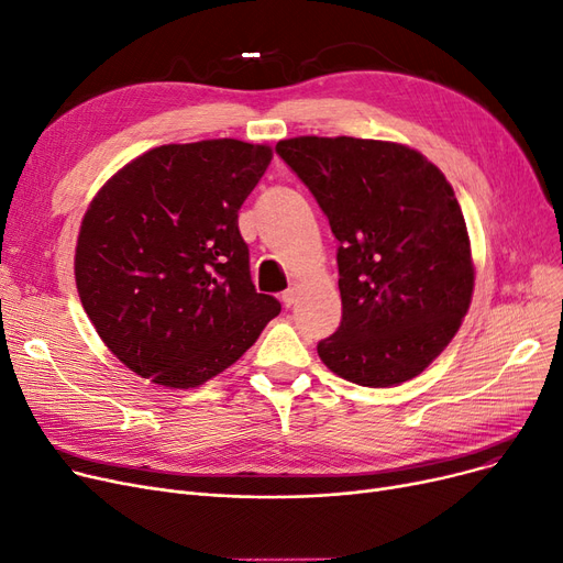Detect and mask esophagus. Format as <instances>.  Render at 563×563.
Here are the masks:
<instances>
[{
	"instance_id": "esophagus-1",
	"label": "esophagus",
	"mask_w": 563,
	"mask_h": 563,
	"mask_svg": "<svg viewBox=\"0 0 563 563\" xmlns=\"http://www.w3.org/2000/svg\"><path fill=\"white\" fill-rule=\"evenodd\" d=\"M298 296H300V290H298V286L296 284H290L284 294H282V302L286 305V307H294L296 302H298Z\"/></svg>"
}]
</instances>
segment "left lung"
Returning <instances> with one entry per match:
<instances>
[{
  "instance_id": "obj_1",
  "label": "left lung",
  "mask_w": 563,
  "mask_h": 563,
  "mask_svg": "<svg viewBox=\"0 0 563 563\" xmlns=\"http://www.w3.org/2000/svg\"><path fill=\"white\" fill-rule=\"evenodd\" d=\"M340 240L342 325L319 342L351 384L390 388L451 344L474 296L466 221L445 175L418 150L369 139L277 143Z\"/></svg>"
}]
</instances>
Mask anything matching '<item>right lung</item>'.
Here are the masks:
<instances>
[{"label": "right lung", "mask_w": 563, "mask_h": 563, "mask_svg": "<svg viewBox=\"0 0 563 563\" xmlns=\"http://www.w3.org/2000/svg\"><path fill=\"white\" fill-rule=\"evenodd\" d=\"M273 147L235 139L162 145L112 175L76 244V288L120 363L152 384L189 390L229 369L277 298L256 294L238 210Z\"/></svg>", "instance_id": "obj_1"}]
</instances>
